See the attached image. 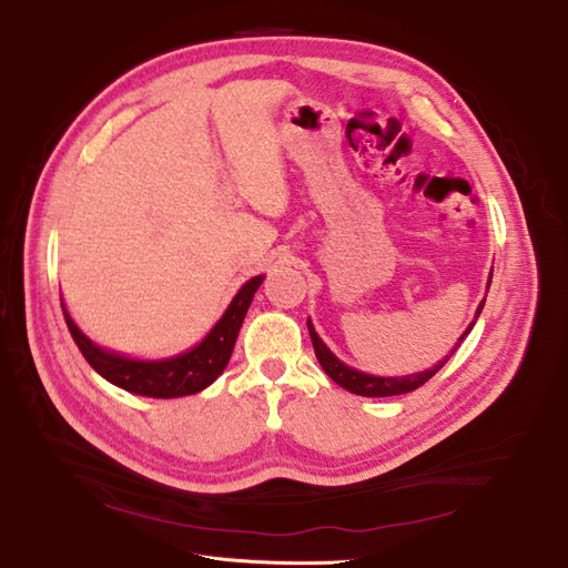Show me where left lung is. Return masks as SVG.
Returning <instances> with one entry per match:
<instances>
[{
    "mask_svg": "<svg viewBox=\"0 0 568 568\" xmlns=\"http://www.w3.org/2000/svg\"><path fill=\"white\" fill-rule=\"evenodd\" d=\"M488 286H490V282H488ZM484 303H486V298H484ZM484 303L478 305V313L476 315H480V311H484ZM471 326H474V322H471ZM471 326L462 334L459 343L467 338V334L471 332ZM307 332H311L315 355L320 359L322 369L326 372V376H329L332 382H336L341 388H346V390H351L355 395H367V398H388V395H400V393L415 390V388H419L422 384H426L428 379H432V376L450 359V357H445V359H440V363L434 369H426V372H419V374H409V376H372V374H363V372H357V369H351L348 365H343L341 359L329 348L324 346L322 338L313 329L311 320H307Z\"/></svg>",
    "mask_w": 568,
    "mask_h": 568,
    "instance_id": "8db88e82",
    "label": "left lung"
}]
</instances>
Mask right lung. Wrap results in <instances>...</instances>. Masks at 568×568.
Returning a JSON list of instances; mask_svg holds the SVG:
<instances>
[{
  "label": "right lung",
  "mask_w": 568,
  "mask_h": 568,
  "mask_svg": "<svg viewBox=\"0 0 568 568\" xmlns=\"http://www.w3.org/2000/svg\"><path fill=\"white\" fill-rule=\"evenodd\" d=\"M261 284L263 274L261 277L248 280L230 303L227 313L222 315V320L213 326V332L205 336L196 348L178 357L159 359V363H140V359L120 357L115 353H106L104 348L94 346V343L78 329L71 315L65 313L63 303L61 307L68 332H71L75 346L80 348L84 359L94 367V372L104 376L106 382L136 395H149V398H182V395H192L203 390L205 386H211L222 374V369L227 367L236 334L242 329L248 305Z\"/></svg>",
  "instance_id": "right-lung-1"
}]
</instances>
